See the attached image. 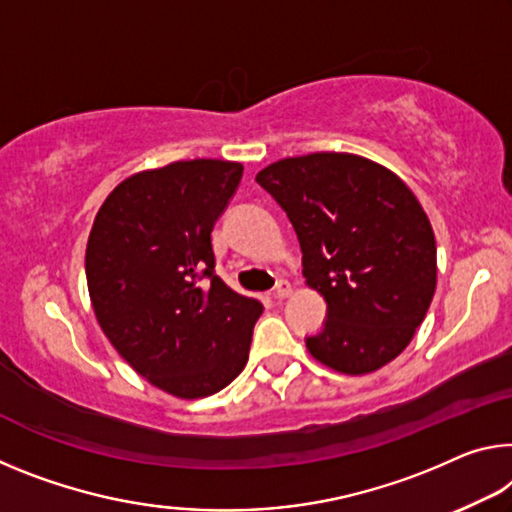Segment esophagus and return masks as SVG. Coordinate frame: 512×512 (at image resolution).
<instances>
[{"mask_svg":"<svg viewBox=\"0 0 512 512\" xmlns=\"http://www.w3.org/2000/svg\"><path fill=\"white\" fill-rule=\"evenodd\" d=\"M289 294H291L289 282H280V285L273 289V298H275V300H285Z\"/></svg>","mask_w":512,"mask_h":512,"instance_id":"1","label":"esophagus"}]
</instances>
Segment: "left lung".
Here are the masks:
<instances>
[{
  "instance_id": "left-lung-1",
  "label": "left lung",
  "mask_w": 512,
  "mask_h": 512,
  "mask_svg": "<svg viewBox=\"0 0 512 512\" xmlns=\"http://www.w3.org/2000/svg\"><path fill=\"white\" fill-rule=\"evenodd\" d=\"M257 184L285 209L307 285L328 303L307 351L348 376L392 362L435 294V234L419 200L385 166L346 152L280 159Z\"/></svg>"
}]
</instances>
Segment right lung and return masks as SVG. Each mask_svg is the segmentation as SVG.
<instances>
[{"mask_svg": "<svg viewBox=\"0 0 512 512\" xmlns=\"http://www.w3.org/2000/svg\"><path fill=\"white\" fill-rule=\"evenodd\" d=\"M241 175V164L221 159L143 170L109 193L88 237L100 328L136 373L180 399L239 376L264 310L214 271L212 230Z\"/></svg>", "mask_w": 512, "mask_h": 512, "instance_id": "obj_1", "label": "right lung"}]
</instances>
